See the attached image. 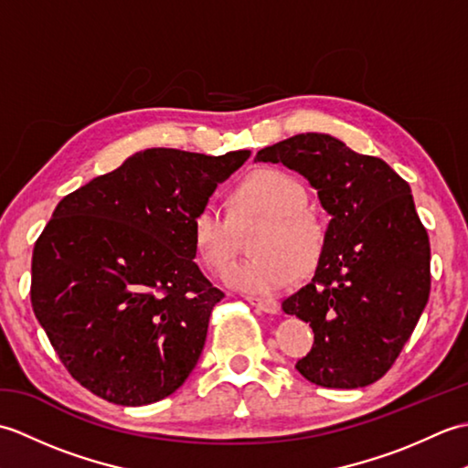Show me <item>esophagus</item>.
<instances>
[{
  "label": "esophagus",
  "mask_w": 468,
  "mask_h": 468,
  "mask_svg": "<svg viewBox=\"0 0 468 468\" xmlns=\"http://www.w3.org/2000/svg\"><path fill=\"white\" fill-rule=\"evenodd\" d=\"M247 302H250L253 307H257V310H261L265 314H277V310H280V303H277L275 300H271V297H247Z\"/></svg>",
  "instance_id": "obj_1"
}]
</instances>
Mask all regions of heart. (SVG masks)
I'll return each instance as SVG.
<instances>
[{
  "mask_svg": "<svg viewBox=\"0 0 468 468\" xmlns=\"http://www.w3.org/2000/svg\"><path fill=\"white\" fill-rule=\"evenodd\" d=\"M310 195L300 178L263 168L237 185L231 208L208 198L193 215V239L208 270L223 271L237 253V223L265 218L253 251L229 267L225 282L247 293L270 295L292 285L297 271L312 273L325 251V227L307 211Z\"/></svg>",
  "mask_w": 468,
  "mask_h": 468,
  "instance_id": "heart-1",
  "label": "heart"
}]
</instances>
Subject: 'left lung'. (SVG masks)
I'll return each mask as SVG.
<instances>
[{"label": "left lung", "instance_id": "1", "mask_svg": "<svg viewBox=\"0 0 468 468\" xmlns=\"http://www.w3.org/2000/svg\"><path fill=\"white\" fill-rule=\"evenodd\" d=\"M303 175L332 215L312 282L282 310L314 330L297 362L324 388H364L390 370L431 293V241L410 186L382 158L305 133L257 153Z\"/></svg>", "mask_w": 468, "mask_h": 468}]
</instances>
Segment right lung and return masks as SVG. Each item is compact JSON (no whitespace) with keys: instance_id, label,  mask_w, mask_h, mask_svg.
Returning a JSON list of instances; mask_svg holds the SVG:
<instances>
[{"instance_id":"obj_1","label":"right lung","mask_w":468,"mask_h":468,"mask_svg":"<svg viewBox=\"0 0 468 468\" xmlns=\"http://www.w3.org/2000/svg\"><path fill=\"white\" fill-rule=\"evenodd\" d=\"M250 151L146 148L66 195L37 237L32 307L66 370L101 399H166L225 293L195 263L193 215Z\"/></svg>"}]
</instances>
